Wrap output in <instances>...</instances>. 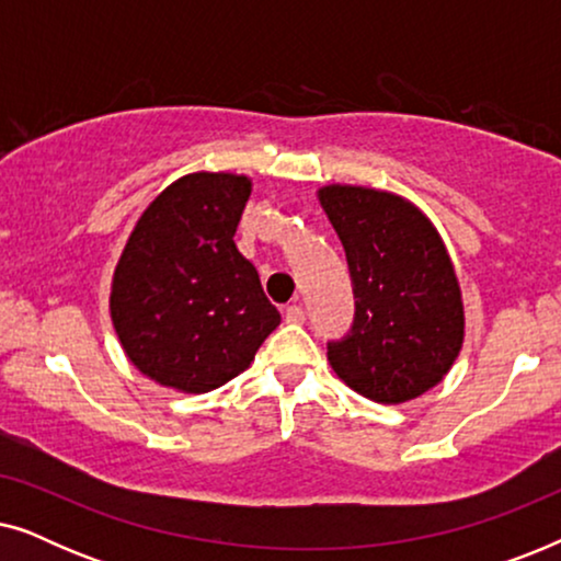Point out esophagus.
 Returning a JSON list of instances; mask_svg holds the SVG:
<instances>
[{
  "mask_svg": "<svg viewBox=\"0 0 561 561\" xmlns=\"http://www.w3.org/2000/svg\"><path fill=\"white\" fill-rule=\"evenodd\" d=\"M304 319H306V313H304V309L301 306H288L286 309V321L288 324H304Z\"/></svg>",
  "mask_w": 561,
  "mask_h": 561,
  "instance_id": "obj_1",
  "label": "esophagus"
}]
</instances>
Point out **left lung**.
<instances>
[{
	"mask_svg": "<svg viewBox=\"0 0 561 561\" xmlns=\"http://www.w3.org/2000/svg\"><path fill=\"white\" fill-rule=\"evenodd\" d=\"M321 209L347 252L355 324L329 365L355 393L405 403L434 388L462 350V290L442 234L409 198L329 183Z\"/></svg>",
	"mask_w": 561,
	"mask_h": 561,
	"instance_id": "8db88e82",
	"label": "left lung"
}]
</instances>
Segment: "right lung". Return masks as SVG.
<instances>
[{"instance_id":"obj_1","label":"right lung","mask_w":561,"mask_h":561,"mask_svg":"<svg viewBox=\"0 0 561 561\" xmlns=\"http://www.w3.org/2000/svg\"><path fill=\"white\" fill-rule=\"evenodd\" d=\"M250 191L248 175H181L127 237L112 275V324L129 363L158 386L209 393L248 370L280 324L232 240Z\"/></svg>"}]
</instances>
